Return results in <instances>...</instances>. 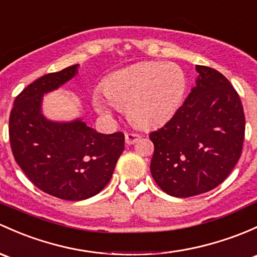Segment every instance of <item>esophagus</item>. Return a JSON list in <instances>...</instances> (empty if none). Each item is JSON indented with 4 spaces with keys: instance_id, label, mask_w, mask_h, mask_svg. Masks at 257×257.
<instances>
[{
    "instance_id": "34e87169",
    "label": "esophagus",
    "mask_w": 257,
    "mask_h": 257,
    "mask_svg": "<svg viewBox=\"0 0 257 257\" xmlns=\"http://www.w3.org/2000/svg\"><path fill=\"white\" fill-rule=\"evenodd\" d=\"M140 139V134L138 133H125V143L126 144H134Z\"/></svg>"
}]
</instances>
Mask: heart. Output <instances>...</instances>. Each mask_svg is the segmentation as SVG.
Here are the masks:
<instances>
[{"instance_id":"b5f03b06","label":"heart","mask_w":257,"mask_h":257,"mask_svg":"<svg viewBox=\"0 0 257 257\" xmlns=\"http://www.w3.org/2000/svg\"><path fill=\"white\" fill-rule=\"evenodd\" d=\"M187 80L176 64L147 61L114 72L103 85L104 94L93 93V106L107 113L110 104L126 108L129 118L143 128L171 119L185 96Z\"/></svg>"}]
</instances>
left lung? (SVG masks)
<instances>
[{"label": "left lung", "instance_id": "1", "mask_svg": "<svg viewBox=\"0 0 257 257\" xmlns=\"http://www.w3.org/2000/svg\"><path fill=\"white\" fill-rule=\"evenodd\" d=\"M196 87L164 126L151 132L150 171L170 196L206 193L234 169L245 136L244 108L235 88L219 71L196 65Z\"/></svg>", "mask_w": 257, "mask_h": 257}]
</instances>
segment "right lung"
I'll list each match as a JSON object with an SVG mask.
<instances>
[{
  "label": "right lung",
  "instance_id": "add662e5",
  "mask_svg": "<svg viewBox=\"0 0 257 257\" xmlns=\"http://www.w3.org/2000/svg\"><path fill=\"white\" fill-rule=\"evenodd\" d=\"M77 65L44 75L16 97L10 142L16 163L43 192L66 201L99 193L124 150V134H101L80 119L56 123L40 112L43 94L76 75Z\"/></svg>",
  "mask_w": 257,
  "mask_h": 257
}]
</instances>
